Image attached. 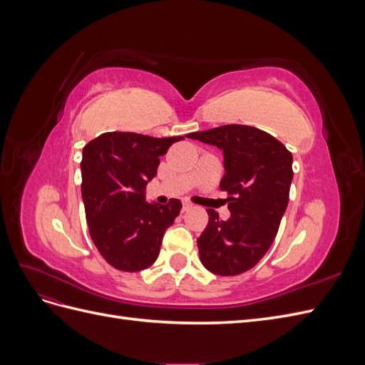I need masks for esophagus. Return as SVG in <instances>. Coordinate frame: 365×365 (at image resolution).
Wrapping results in <instances>:
<instances>
[{
    "instance_id": "1",
    "label": "esophagus",
    "mask_w": 365,
    "mask_h": 365,
    "mask_svg": "<svg viewBox=\"0 0 365 365\" xmlns=\"http://www.w3.org/2000/svg\"><path fill=\"white\" fill-rule=\"evenodd\" d=\"M192 207H193V205H192L190 202H184V204H182V213H184V212H189V210H190Z\"/></svg>"
}]
</instances>
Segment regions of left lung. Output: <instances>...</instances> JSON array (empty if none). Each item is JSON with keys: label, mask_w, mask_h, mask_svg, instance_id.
<instances>
[{"label": "left lung", "mask_w": 365, "mask_h": 365, "mask_svg": "<svg viewBox=\"0 0 365 365\" xmlns=\"http://www.w3.org/2000/svg\"><path fill=\"white\" fill-rule=\"evenodd\" d=\"M224 150L231 217L220 220L208 208V225L197 239L204 267L217 275H237L256 267L267 254L289 202L292 153L268 132L225 125L187 135Z\"/></svg>", "instance_id": "8db88e82"}]
</instances>
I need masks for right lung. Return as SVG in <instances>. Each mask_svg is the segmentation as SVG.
Returning <instances> with one entry per match:
<instances>
[{"label":"right lung","mask_w":365,"mask_h":365,"mask_svg":"<svg viewBox=\"0 0 365 365\" xmlns=\"http://www.w3.org/2000/svg\"><path fill=\"white\" fill-rule=\"evenodd\" d=\"M182 138L105 132L83 148L82 197L88 230L102 257L118 271L149 268L158 257L164 231L181 212L180 200L149 204L145 190L157 175L160 157Z\"/></svg>","instance_id":"right-lung-1"}]
</instances>
